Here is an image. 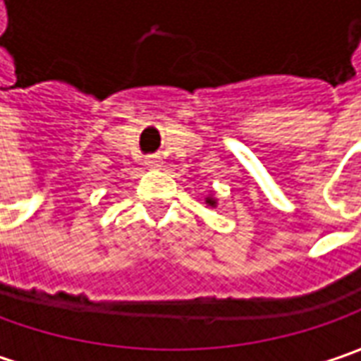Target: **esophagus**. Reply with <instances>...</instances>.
Returning a JSON list of instances; mask_svg holds the SVG:
<instances>
[{
  "instance_id": "34e87169",
  "label": "esophagus",
  "mask_w": 361,
  "mask_h": 361,
  "mask_svg": "<svg viewBox=\"0 0 361 361\" xmlns=\"http://www.w3.org/2000/svg\"><path fill=\"white\" fill-rule=\"evenodd\" d=\"M145 162H146V164H148V166L157 169V166H160V162H162V160H160V157H148V159H146Z\"/></svg>"
}]
</instances>
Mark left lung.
Returning <instances> with one entry per match:
<instances>
[{"label": "left lung", "mask_w": 361, "mask_h": 361, "mask_svg": "<svg viewBox=\"0 0 361 361\" xmlns=\"http://www.w3.org/2000/svg\"><path fill=\"white\" fill-rule=\"evenodd\" d=\"M204 202H207L209 207H213V209H215V207H216V197L213 195V192H211V195H209V197L204 199Z\"/></svg>", "instance_id": "1"}]
</instances>
